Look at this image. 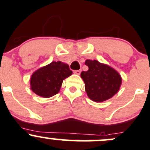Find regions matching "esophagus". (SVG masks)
Instances as JSON below:
<instances>
[{
  "label": "esophagus",
  "mask_w": 150,
  "mask_h": 150,
  "mask_svg": "<svg viewBox=\"0 0 150 150\" xmlns=\"http://www.w3.org/2000/svg\"><path fill=\"white\" fill-rule=\"evenodd\" d=\"M80 72H81V70H76V71H74V73L75 74H79Z\"/></svg>",
  "instance_id": "1"
}]
</instances>
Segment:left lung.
<instances>
[{
	"label": "left lung",
	"mask_w": 150,
	"mask_h": 150,
	"mask_svg": "<svg viewBox=\"0 0 150 150\" xmlns=\"http://www.w3.org/2000/svg\"><path fill=\"white\" fill-rule=\"evenodd\" d=\"M89 69L81 73L86 95L90 100L101 103L110 99L119 91L122 78L115 69L96 60H86Z\"/></svg>",
	"instance_id": "8db88e82"
}]
</instances>
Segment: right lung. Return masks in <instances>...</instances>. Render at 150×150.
Returning <instances> with one entry per match:
<instances>
[{
    "mask_svg": "<svg viewBox=\"0 0 150 150\" xmlns=\"http://www.w3.org/2000/svg\"><path fill=\"white\" fill-rule=\"evenodd\" d=\"M71 74L69 65L61 61H52L32 74L30 88L38 96L50 98L59 92L63 81Z\"/></svg>",
    "mask_w": 150,
    "mask_h": 150,
    "instance_id": "obj_1",
    "label": "right lung"
}]
</instances>
